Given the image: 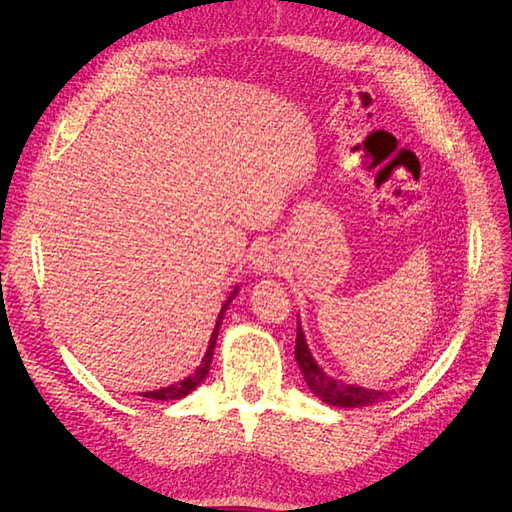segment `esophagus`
Instances as JSON below:
<instances>
[{
    "label": "esophagus",
    "mask_w": 512,
    "mask_h": 512,
    "mask_svg": "<svg viewBox=\"0 0 512 512\" xmlns=\"http://www.w3.org/2000/svg\"><path fill=\"white\" fill-rule=\"evenodd\" d=\"M273 265H275V260L265 252V254H260L258 256V260H256V267H258V271H271L273 269Z\"/></svg>",
    "instance_id": "esophagus-1"
}]
</instances>
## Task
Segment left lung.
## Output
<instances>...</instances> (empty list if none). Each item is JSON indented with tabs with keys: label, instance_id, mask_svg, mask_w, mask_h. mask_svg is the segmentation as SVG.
<instances>
[{
	"label": "left lung",
	"instance_id": "left-lung-1",
	"mask_svg": "<svg viewBox=\"0 0 512 512\" xmlns=\"http://www.w3.org/2000/svg\"><path fill=\"white\" fill-rule=\"evenodd\" d=\"M294 356H297V363L303 371V378L309 389L316 397H320L324 404L337 406V408H359L376 404V401H384L389 393L374 391V389H363V386L346 384L342 380H335L329 374H324L322 367L314 361L312 352L307 348L305 335L301 329V322L297 324V346H294Z\"/></svg>",
	"mask_w": 512,
	"mask_h": 512
}]
</instances>
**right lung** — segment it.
Listing matches in <instances>:
<instances>
[{"label": "right lung", "mask_w": 512, "mask_h": 512, "mask_svg": "<svg viewBox=\"0 0 512 512\" xmlns=\"http://www.w3.org/2000/svg\"><path fill=\"white\" fill-rule=\"evenodd\" d=\"M239 288L235 286V290H232V294L228 297V301L222 305V312L218 316V322H215V329L211 333V339H209V348L205 352V359L200 361V365L196 367V371L192 376H188L185 380L177 382V384H170V386H164V389H158V391H147V393H141L143 397H149V399H160V401H170V399H181L188 393H192L196 386L203 382L209 374V367H211V359H213V348H215V342H218V331H220V324H222V318H224V312L228 309L230 301L237 297Z\"/></svg>", "instance_id": "add662e5"}]
</instances>
